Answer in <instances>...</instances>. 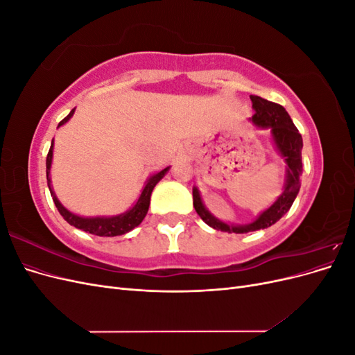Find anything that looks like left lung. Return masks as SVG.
<instances>
[{"label": "left lung", "mask_w": 355, "mask_h": 355, "mask_svg": "<svg viewBox=\"0 0 355 355\" xmlns=\"http://www.w3.org/2000/svg\"><path fill=\"white\" fill-rule=\"evenodd\" d=\"M253 102V108L256 114L253 115L252 121L263 128H271L274 142L282 153L283 158L287 164V182L283 194L272 206L265 210L259 218L253 223L244 225V227H232L225 222H220L206 210L204 204L200 198V192L197 188L192 189V200H194V207L198 213V216L206 222L209 227L223 231V232H235L244 234L256 230H263L271 227L277 220H280L284 214L292 207V204L297 196L300 188V175H302V136L299 135V130L293 124L292 118L282 105L270 102L266 99L259 98V96H250Z\"/></svg>", "instance_id": "obj_1"}]
</instances>
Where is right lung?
Segmentation results:
<instances>
[{"instance_id": "obj_1", "label": "right lung", "mask_w": 355, "mask_h": 355, "mask_svg": "<svg viewBox=\"0 0 355 355\" xmlns=\"http://www.w3.org/2000/svg\"><path fill=\"white\" fill-rule=\"evenodd\" d=\"M72 114H73V110L65 118H63V120L59 123V125L65 124L72 116ZM51 157H53V144L49 149L47 159H46L47 185H49L50 194L53 197V201H55V204H56L59 213L62 214L63 219H65L69 225H72V227L83 230L85 232L99 235V237H115V235H123L128 231H132L133 228H136L137 225L141 223L144 220V218L146 216L148 209H149V200H151V194H153L154 187L158 184L161 179H163V176L167 173V170H168V167H167L164 170H161L159 173L154 175L153 178H149V180L146 182V185L142 191L141 197H139V200L136 201L135 206L128 211L120 214V216H114V218H80V216H77V214H73V213L68 211L65 207H63L62 204L59 202V200L56 198L55 192L51 191L50 178H49L50 166H51Z\"/></svg>"}]
</instances>
